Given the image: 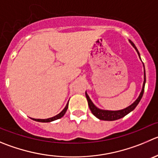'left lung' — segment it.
Masks as SVG:
<instances>
[{
    "instance_id": "8db88e82",
    "label": "left lung",
    "mask_w": 158,
    "mask_h": 158,
    "mask_svg": "<svg viewBox=\"0 0 158 158\" xmlns=\"http://www.w3.org/2000/svg\"><path fill=\"white\" fill-rule=\"evenodd\" d=\"M129 41H130V43H131L132 46L134 47V49H136L138 55H139V57L140 58V55H139V51H138V49H136L134 43H133L131 40H129ZM143 67H144V65H143ZM145 83H146V75H145V69H144V81H143V84L142 91H141L139 97L137 98V99L135 101L133 104H131L130 106L125 108V109H121V110L110 111V110H103V109H98V108L96 107V106L94 105V103L91 102V100L90 99L89 96L88 95L87 92H85V95H86L87 100H88V106H89L90 108V110L91 111V112H92V114L94 115V116L97 117L98 118H99V119L101 120H106V121H114V120L119 119V118H123V117H124L125 115H127V114L130 113V112L134 110L135 108H136V106H137V105L139 104V101L141 100V98H142L143 97V94Z\"/></svg>"
}]
</instances>
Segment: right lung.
<instances>
[{"label": "right lung", "mask_w": 158, "mask_h": 158, "mask_svg": "<svg viewBox=\"0 0 158 158\" xmlns=\"http://www.w3.org/2000/svg\"><path fill=\"white\" fill-rule=\"evenodd\" d=\"M67 108H68V103L67 104L66 107L63 109L62 112H60L58 115H55V116L51 117V118H45V119H40V118H31V119L35 120V121H37V122H41V123H49V122L54 121V120H56V119H58V118H60L61 117L64 116V114H65L66 112H67Z\"/></svg>", "instance_id": "1"}]
</instances>
